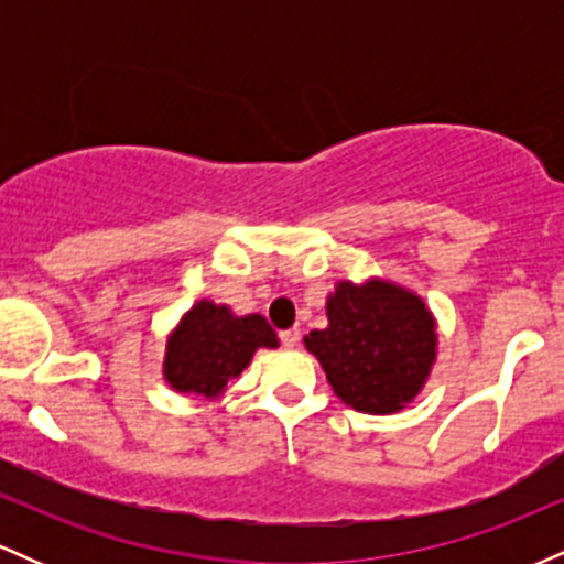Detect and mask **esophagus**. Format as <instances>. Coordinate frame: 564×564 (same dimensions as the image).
<instances>
[{
    "instance_id": "obj_1",
    "label": "esophagus",
    "mask_w": 564,
    "mask_h": 564,
    "mask_svg": "<svg viewBox=\"0 0 564 564\" xmlns=\"http://www.w3.org/2000/svg\"><path fill=\"white\" fill-rule=\"evenodd\" d=\"M281 341H283V347L294 349L296 345H300V328H289V332H281Z\"/></svg>"
}]
</instances>
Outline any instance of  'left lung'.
Here are the masks:
<instances>
[{"label": "left lung", "instance_id": "8db88e82", "mask_svg": "<svg viewBox=\"0 0 564 564\" xmlns=\"http://www.w3.org/2000/svg\"><path fill=\"white\" fill-rule=\"evenodd\" d=\"M326 328L304 336L341 403L360 413H398L416 400L437 360V321L416 291L366 278L326 296Z\"/></svg>", "mask_w": 564, "mask_h": 564}]
</instances>
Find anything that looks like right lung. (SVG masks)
<instances>
[{"label":"right lung","instance_id":"right-lung-1","mask_svg":"<svg viewBox=\"0 0 564 564\" xmlns=\"http://www.w3.org/2000/svg\"><path fill=\"white\" fill-rule=\"evenodd\" d=\"M278 345V334L260 313L236 315L228 304L198 300L166 334L161 373L174 392L217 400L249 368L257 349Z\"/></svg>","mask_w":564,"mask_h":564}]
</instances>
